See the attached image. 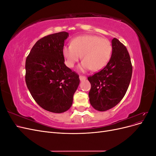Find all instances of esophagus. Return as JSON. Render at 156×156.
<instances>
[{
	"instance_id": "obj_1",
	"label": "esophagus",
	"mask_w": 156,
	"mask_h": 156,
	"mask_svg": "<svg viewBox=\"0 0 156 156\" xmlns=\"http://www.w3.org/2000/svg\"><path fill=\"white\" fill-rule=\"evenodd\" d=\"M86 77L84 76V75H79V79H80V80H81V81H83V80H84V79H86Z\"/></svg>"
}]
</instances>
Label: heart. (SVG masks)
<instances>
[{"instance_id":"b5f03b06","label":"heart","mask_w":156,"mask_h":156,"mask_svg":"<svg viewBox=\"0 0 156 156\" xmlns=\"http://www.w3.org/2000/svg\"><path fill=\"white\" fill-rule=\"evenodd\" d=\"M112 47L109 40L98 36L83 35L75 37L71 45L62 48L65 62L73 68L81 57L82 70L98 71L105 67L109 60Z\"/></svg>"}]
</instances>
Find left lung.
Masks as SVG:
<instances>
[{"label":"left lung","mask_w":156,"mask_h":156,"mask_svg":"<svg viewBox=\"0 0 156 156\" xmlns=\"http://www.w3.org/2000/svg\"><path fill=\"white\" fill-rule=\"evenodd\" d=\"M112 47L111 57L105 68L88 77L91 84L90 103L99 111L116 106L125 96L131 79L133 68L126 46L114 37Z\"/></svg>","instance_id":"1"}]
</instances>
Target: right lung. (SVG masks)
I'll return each instance as SVG.
<instances>
[{"instance_id": "obj_1", "label": "right lung", "mask_w": 156, "mask_h": 156, "mask_svg": "<svg viewBox=\"0 0 156 156\" xmlns=\"http://www.w3.org/2000/svg\"><path fill=\"white\" fill-rule=\"evenodd\" d=\"M66 32L46 36L36 41L25 63V81L35 101L55 113L68 111L79 84V75L64 64L62 48Z\"/></svg>"}]
</instances>
